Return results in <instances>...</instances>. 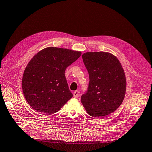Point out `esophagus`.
<instances>
[{"label": "esophagus", "mask_w": 152, "mask_h": 152, "mask_svg": "<svg viewBox=\"0 0 152 152\" xmlns=\"http://www.w3.org/2000/svg\"><path fill=\"white\" fill-rule=\"evenodd\" d=\"M79 93H80V92L78 91H76L74 92H73L74 98H77V97H78V96H79Z\"/></svg>", "instance_id": "esophagus-1"}]
</instances>
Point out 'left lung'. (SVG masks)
<instances>
[{"label": "left lung", "instance_id": "8db88e82", "mask_svg": "<svg viewBox=\"0 0 152 152\" xmlns=\"http://www.w3.org/2000/svg\"><path fill=\"white\" fill-rule=\"evenodd\" d=\"M82 58L90 81L81 102L90 115L105 117L123 102L126 87L124 69L118 58L108 52H87Z\"/></svg>", "mask_w": 152, "mask_h": 152}]
</instances>
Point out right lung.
<instances>
[{
	"mask_svg": "<svg viewBox=\"0 0 152 152\" xmlns=\"http://www.w3.org/2000/svg\"><path fill=\"white\" fill-rule=\"evenodd\" d=\"M81 52L49 47L38 52L27 65L22 87L27 102L37 112L50 115L72 97L65 71Z\"/></svg>",
	"mask_w": 152,
	"mask_h": 152,
	"instance_id": "add662e5",
	"label": "right lung"
}]
</instances>
